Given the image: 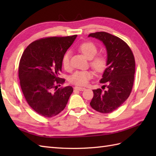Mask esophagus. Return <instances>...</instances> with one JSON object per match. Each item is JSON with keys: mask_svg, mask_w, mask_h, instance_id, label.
<instances>
[{"mask_svg": "<svg viewBox=\"0 0 156 156\" xmlns=\"http://www.w3.org/2000/svg\"><path fill=\"white\" fill-rule=\"evenodd\" d=\"M74 89L75 90H77L79 91H83V90H86V88L84 87H75Z\"/></svg>", "mask_w": 156, "mask_h": 156, "instance_id": "1", "label": "esophagus"}]
</instances>
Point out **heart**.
<instances>
[{"mask_svg":"<svg viewBox=\"0 0 156 156\" xmlns=\"http://www.w3.org/2000/svg\"><path fill=\"white\" fill-rule=\"evenodd\" d=\"M78 49L84 55L86 58L90 59V66L95 71L101 72L104 70L107 65V59L103 55H96L98 52V48L92 42H84L79 45ZM70 52L66 51L63 55L62 62L66 69L69 68ZM93 72L90 70H78L73 74L69 81L72 84L79 86H84L88 84L89 80L93 77Z\"/></svg>","mask_w":156,"mask_h":156,"instance_id":"obj_1","label":"heart"}]
</instances>
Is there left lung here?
Listing matches in <instances>:
<instances>
[{"label": "left lung", "instance_id": "left-lung-1", "mask_svg": "<svg viewBox=\"0 0 156 156\" xmlns=\"http://www.w3.org/2000/svg\"><path fill=\"white\" fill-rule=\"evenodd\" d=\"M88 37L101 41L107 53V67L100 80L107 89L92 90L94 97L90 105L98 112L109 113L120 107L131 94L135 70L134 55L124 41L107 32L94 33Z\"/></svg>", "mask_w": 156, "mask_h": 156}]
</instances>
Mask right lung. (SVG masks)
Returning <instances> with one entry per match:
<instances>
[{
  "label": "right lung",
  "instance_id": "right-lung-1",
  "mask_svg": "<svg viewBox=\"0 0 156 156\" xmlns=\"http://www.w3.org/2000/svg\"><path fill=\"white\" fill-rule=\"evenodd\" d=\"M77 35L51 37L29 44L20 59L19 78L29 105L45 117H52L64 110L73 92L72 87L58 89L65 80L59 78L62 59Z\"/></svg>",
  "mask_w": 156,
  "mask_h": 156
}]
</instances>
